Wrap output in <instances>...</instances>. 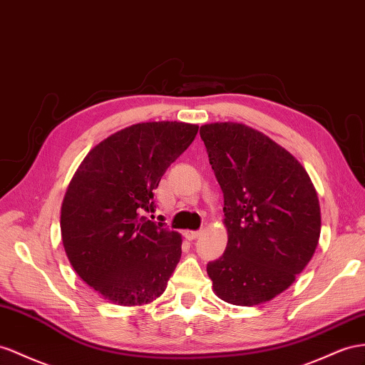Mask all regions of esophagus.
<instances>
[{
  "label": "esophagus",
  "instance_id": "34e87169",
  "mask_svg": "<svg viewBox=\"0 0 365 365\" xmlns=\"http://www.w3.org/2000/svg\"><path fill=\"white\" fill-rule=\"evenodd\" d=\"M202 235V231H191V230H186L185 232H183V236L188 239V240H195L197 239L199 236Z\"/></svg>",
  "mask_w": 365,
  "mask_h": 365
}]
</instances>
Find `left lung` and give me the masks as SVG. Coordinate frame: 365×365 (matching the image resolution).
Instances as JSON below:
<instances>
[{"mask_svg":"<svg viewBox=\"0 0 365 365\" xmlns=\"http://www.w3.org/2000/svg\"><path fill=\"white\" fill-rule=\"evenodd\" d=\"M223 192L228 244L207 265L212 292L232 305L272 301L310 262L321 235L314 185L274 140L235 121L200 126Z\"/></svg>","mask_w":365,"mask_h":365,"instance_id":"1","label":"left lung"}]
</instances>
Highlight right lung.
<instances>
[{
	"label": "right lung",
	"instance_id": "obj_1",
	"mask_svg": "<svg viewBox=\"0 0 365 365\" xmlns=\"http://www.w3.org/2000/svg\"><path fill=\"white\" fill-rule=\"evenodd\" d=\"M199 126L148 121L93 146L61 203V240L76 273L108 302L146 305L160 297L182 256V236L151 222L154 190Z\"/></svg>",
	"mask_w": 365,
	"mask_h": 365
}]
</instances>
